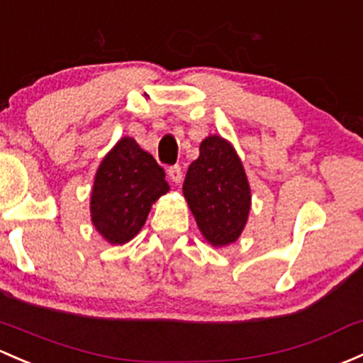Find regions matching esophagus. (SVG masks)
I'll use <instances>...</instances> for the list:
<instances>
[{
	"instance_id": "1",
	"label": "esophagus",
	"mask_w": 363,
	"mask_h": 363,
	"mask_svg": "<svg viewBox=\"0 0 363 363\" xmlns=\"http://www.w3.org/2000/svg\"><path fill=\"white\" fill-rule=\"evenodd\" d=\"M169 177H170V181L172 182H175V184H179V182L182 181V169L179 165H174V167H170L169 170Z\"/></svg>"
}]
</instances>
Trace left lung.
<instances>
[{
  "mask_svg": "<svg viewBox=\"0 0 363 363\" xmlns=\"http://www.w3.org/2000/svg\"><path fill=\"white\" fill-rule=\"evenodd\" d=\"M203 238L212 247L236 242L250 212V186L235 147L220 135L201 140L182 184Z\"/></svg>",
  "mask_w": 363,
  "mask_h": 363,
  "instance_id": "left-lung-1",
  "label": "left lung"
}]
</instances>
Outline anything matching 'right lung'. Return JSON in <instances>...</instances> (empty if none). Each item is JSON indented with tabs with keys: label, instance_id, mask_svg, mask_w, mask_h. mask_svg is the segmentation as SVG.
Instances as JSON below:
<instances>
[{
	"label": "right lung",
	"instance_id": "add662e5",
	"mask_svg": "<svg viewBox=\"0 0 363 363\" xmlns=\"http://www.w3.org/2000/svg\"><path fill=\"white\" fill-rule=\"evenodd\" d=\"M170 189L165 172L132 137L116 143L99 165L90 196L91 224L106 242L123 245L140 231L151 205Z\"/></svg>",
	"mask_w": 363,
	"mask_h": 363
}]
</instances>
